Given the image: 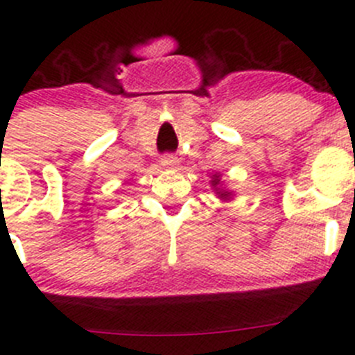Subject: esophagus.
Here are the masks:
<instances>
[{"instance_id":"obj_1","label":"esophagus","mask_w":355,"mask_h":355,"mask_svg":"<svg viewBox=\"0 0 355 355\" xmlns=\"http://www.w3.org/2000/svg\"><path fill=\"white\" fill-rule=\"evenodd\" d=\"M161 166L166 168V170H175V168L178 166V159L175 156L166 155L161 157Z\"/></svg>"}]
</instances>
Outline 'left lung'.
I'll use <instances>...</instances> for the list:
<instances>
[{
    "instance_id": "1",
    "label": "left lung",
    "mask_w": 355,
    "mask_h": 355,
    "mask_svg": "<svg viewBox=\"0 0 355 355\" xmlns=\"http://www.w3.org/2000/svg\"><path fill=\"white\" fill-rule=\"evenodd\" d=\"M211 187H213L214 194H216L220 199L230 200L232 198H234V192L228 191V189L223 187V184H221V175L220 173H214L213 177H211Z\"/></svg>"
}]
</instances>
